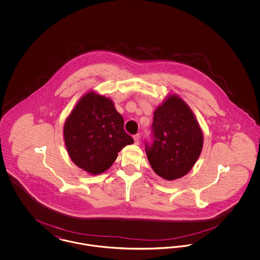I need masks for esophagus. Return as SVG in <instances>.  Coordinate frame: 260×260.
<instances>
[{
    "label": "esophagus",
    "instance_id": "34e87169",
    "mask_svg": "<svg viewBox=\"0 0 260 260\" xmlns=\"http://www.w3.org/2000/svg\"><path fill=\"white\" fill-rule=\"evenodd\" d=\"M134 139H135V143H136V144H139V139H140V136H139L138 134L134 136Z\"/></svg>",
    "mask_w": 260,
    "mask_h": 260
}]
</instances>
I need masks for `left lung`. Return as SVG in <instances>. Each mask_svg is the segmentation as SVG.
Returning a JSON list of instances; mask_svg holds the SVG:
<instances>
[{"instance_id":"left-lung-1","label":"left lung","mask_w":260,"mask_h":260,"mask_svg":"<svg viewBox=\"0 0 260 260\" xmlns=\"http://www.w3.org/2000/svg\"><path fill=\"white\" fill-rule=\"evenodd\" d=\"M152 142L145 151L153 171L167 180H174L191 171L203 148V133L185 102L170 95L154 112Z\"/></svg>"}]
</instances>
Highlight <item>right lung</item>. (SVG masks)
I'll use <instances>...</instances> for the list:
<instances>
[{
  "label": "right lung",
  "mask_w": 260,
  "mask_h": 260,
  "mask_svg": "<svg viewBox=\"0 0 260 260\" xmlns=\"http://www.w3.org/2000/svg\"><path fill=\"white\" fill-rule=\"evenodd\" d=\"M63 134L71 160L91 174L108 170L118 153L134 143L111 99L93 91L79 100L64 124Z\"/></svg>",
  "instance_id": "right-lung-1"
}]
</instances>
